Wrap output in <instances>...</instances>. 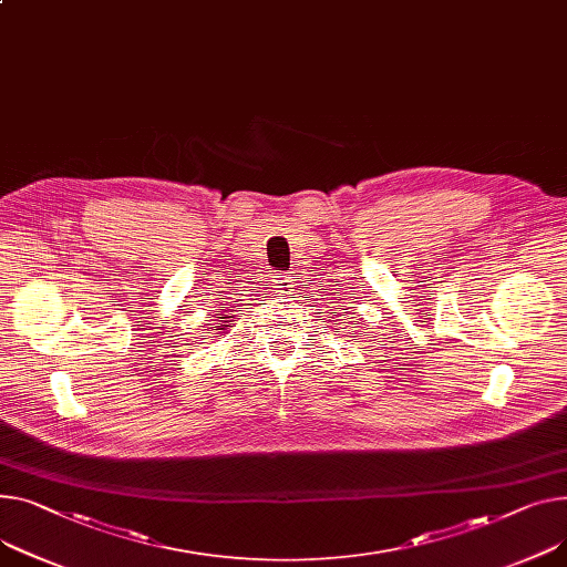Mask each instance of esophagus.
Here are the masks:
<instances>
[{
    "label": "esophagus",
    "instance_id": "esophagus-1",
    "mask_svg": "<svg viewBox=\"0 0 567 567\" xmlns=\"http://www.w3.org/2000/svg\"><path fill=\"white\" fill-rule=\"evenodd\" d=\"M271 282H274V287H276L278 293H289V291H293V289H291V287H293V280H291V276H287V274H274V276H271Z\"/></svg>",
    "mask_w": 567,
    "mask_h": 567
}]
</instances>
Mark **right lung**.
Instances as JSON below:
<instances>
[{
	"label": "right lung",
	"instance_id": "obj_1",
	"mask_svg": "<svg viewBox=\"0 0 567 567\" xmlns=\"http://www.w3.org/2000/svg\"><path fill=\"white\" fill-rule=\"evenodd\" d=\"M220 319H225V317H220ZM216 330H223V328H218V326H216Z\"/></svg>",
	"mask_w": 567,
	"mask_h": 567
}]
</instances>
